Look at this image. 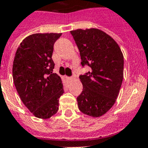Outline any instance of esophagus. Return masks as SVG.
Segmentation results:
<instances>
[{
	"instance_id": "obj_1",
	"label": "esophagus",
	"mask_w": 148,
	"mask_h": 148,
	"mask_svg": "<svg viewBox=\"0 0 148 148\" xmlns=\"http://www.w3.org/2000/svg\"><path fill=\"white\" fill-rule=\"evenodd\" d=\"M67 79H68V80H71L72 79H73V78H72L71 77H67Z\"/></svg>"
}]
</instances>
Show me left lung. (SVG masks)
<instances>
[{"instance_id":"left-lung-1","label":"left lung","mask_w":148,"mask_h":148,"mask_svg":"<svg viewBox=\"0 0 148 148\" xmlns=\"http://www.w3.org/2000/svg\"><path fill=\"white\" fill-rule=\"evenodd\" d=\"M80 51L83 91L77 98L83 113L99 117L116 103L123 80L124 58L116 41L98 29L71 31Z\"/></svg>"}]
</instances>
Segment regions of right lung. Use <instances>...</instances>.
Instances as JSON below:
<instances>
[{"instance_id":"1","label":"right lung","mask_w":148,"mask_h":148,"mask_svg":"<svg viewBox=\"0 0 148 148\" xmlns=\"http://www.w3.org/2000/svg\"><path fill=\"white\" fill-rule=\"evenodd\" d=\"M62 33H36L23 39L13 64L16 91L26 108L39 119H49L58 110L64 93L62 80L54 74V44Z\"/></svg>"}]
</instances>
